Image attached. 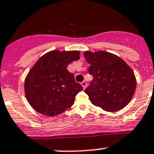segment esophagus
Here are the masks:
<instances>
[{"instance_id": "34e87169", "label": "esophagus", "mask_w": 154, "mask_h": 154, "mask_svg": "<svg viewBox=\"0 0 154 154\" xmlns=\"http://www.w3.org/2000/svg\"><path fill=\"white\" fill-rule=\"evenodd\" d=\"M81 85H82V86H83V89H85V88H86V86H87V83H86V82H85V81L82 82V83H81Z\"/></svg>"}]
</instances>
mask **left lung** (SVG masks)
<instances>
[{
    "label": "left lung",
    "mask_w": 154,
    "mask_h": 154,
    "mask_svg": "<svg viewBox=\"0 0 154 154\" xmlns=\"http://www.w3.org/2000/svg\"><path fill=\"white\" fill-rule=\"evenodd\" d=\"M93 80L85 89L93 105L107 112L122 109L134 95L136 79L132 68L119 56L103 51L83 53Z\"/></svg>",
    "instance_id": "obj_1"
}]
</instances>
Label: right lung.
<instances>
[{
  "label": "right lung",
  "mask_w": 154,
  "mask_h": 154,
  "mask_svg": "<svg viewBox=\"0 0 154 154\" xmlns=\"http://www.w3.org/2000/svg\"><path fill=\"white\" fill-rule=\"evenodd\" d=\"M80 51L58 50L42 56L24 80V93L31 106L46 116L61 114L74 103L83 86L76 83L68 65L80 59Z\"/></svg>",
  "instance_id": "1"
}]
</instances>
